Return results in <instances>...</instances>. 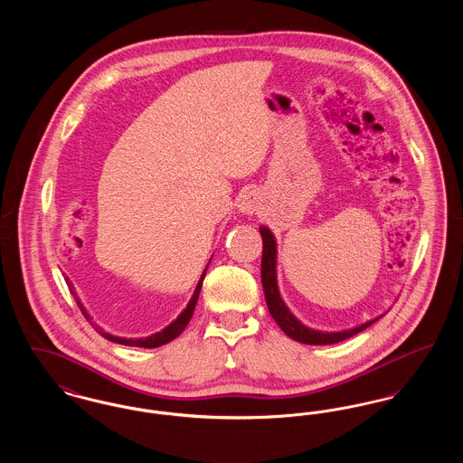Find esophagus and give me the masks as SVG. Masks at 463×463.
I'll return each instance as SVG.
<instances>
[{"instance_id":"esophagus-1","label":"esophagus","mask_w":463,"mask_h":463,"mask_svg":"<svg viewBox=\"0 0 463 463\" xmlns=\"http://www.w3.org/2000/svg\"><path fill=\"white\" fill-rule=\"evenodd\" d=\"M259 204H260L259 194L255 191H248L238 199V212L244 215H250L259 208Z\"/></svg>"}]
</instances>
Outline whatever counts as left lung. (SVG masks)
<instances>
[{
  "mask_svg": "<svg viewBox=\"0 0 463 463\" xmlns=\"http://www.w3.org/2000/svg\"><path fill=\"white\" fill-rule=\"evenodd\" d=\"M260 236H262V244H264V251H262V287H264L265 302L267 308L272 316V319L279 325V328L287 333L289 338L300 342V344H307V345H331V344H338L342 340H347L354 335H357L359 331L366 330L368 326H372L374 321H378L382 316L370 319L363 325H357L349 330L340 331H323L308 328L307 325H304L285 304L279 287H278V241L272 234V231L267 225L259 227Z\"/></svg>",
  "mask_w": 463,
  "mask_h": 463,
  "instance_id": "1",
  "label": "left lung"
}]
</instances>
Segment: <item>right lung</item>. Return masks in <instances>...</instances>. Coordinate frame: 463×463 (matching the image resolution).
Listing matches in <instances>:
<instances>
[{"instance_id":"right-lung-1","label":"right lung","mask_w":463,"mask_h":463,"mask_svg":"<svg viewBox=\"0 0 463 463\" xmlns=\"http://www.w3.org/2000/svg\"><path fill=\"white\" fill-rule=\"evenodd\" d=\"M208 269V267H206ZM206 269L203 270V274H201V278H199L198 287L194 289V293H193V297H191V300H189V304H187V307L184 308L178 316H176V319H174L166 328H163L161 331H157V333H153V335H149V336H142V338H127V336H118V335H110L108 331L102 330V328H97V331L104 336V338H108L109 342H114V344H121V345H128V347H142V349H155V347H161V345H165V344H168V342H172L174 338H176L182 331L185 330V326L189 325V321H191V317H193V314H194V308H196V304H198L199 298V291H201V287H203V279H204V274H206ZM66 283L69 285V289H71V293H72V297L76 298V302H78V306L81 308V312L89 317V314H87V308L83 307V304H81V300L78 298V295H76V289H74V285L69 281V278H66Z\"/></svg>"}]
</instances>
